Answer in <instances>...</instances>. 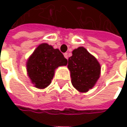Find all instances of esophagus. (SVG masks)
Here are the masks:
<instances>
[{"label":"esophagus","mask_w":127,"mask_h":127,"mask_svg":"<svg viewBox=\"0 0 127 127\" xmlns=\"http://www.w3.org/2000/svg\"><path fill=\"white\" fill-rule=\"evenodd\" d=\"M64 57L66 58V59H68V54H67V53H65V54H64Z\"/></svg>","instance_id":"obj_1"}]
</instances>
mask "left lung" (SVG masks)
Masks as SVG:
<instances>
[{"label":"left lung","instance_id":"8db88e82","mask_svg":"<svg viewBox=\"0 0 127 127\" xmlns=\"http://www.w3.org/2000/svg\"><path fill=\"white\" fill-rule=\"evenodd\" d=\"M68 68L71 73L72 85L80 93H87L92 89L101 73L100 63L83 46L72 51V56L68 59Z\"/></svg>","mask_w":127,"mask_h":127}]
</instances>
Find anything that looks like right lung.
<instances>
[{
	"label": "right lung",
	"instance_id": "add662e5",
	"mask_svg": "<svg viewBox=\"0 0 127 127\" xmlns=\"http://www.w3.org/2000/svg\"><path fill=\"white\" fill-rule=\"evenodd\" d=\"M67 63V59L59 49L42 43L27 59V75L35 88L44 89L50 85L56 68L66 66Z\"/></svg>",
	"mask_w": 127,
	"mask_h": 127
}]
</instances>
